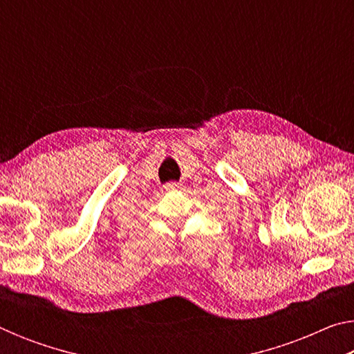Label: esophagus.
<instances>
[{
  "label": "esophagus",
  "instance_id": "34e87169",
  "mask_svg": "<svg viewBox=\"0 0 354 354\" xmlns=\"http://www.w3.org/2000/svg\"><path fill=\"white\" fill-rule=\"evenodd\" d=\"M179 189H183V185L179 184V183H169V184H165V190H169V192H171V190H179Z\"/></svg>",
  "mask_w": 354,
  "mask_h": 354
}]
</instances>
